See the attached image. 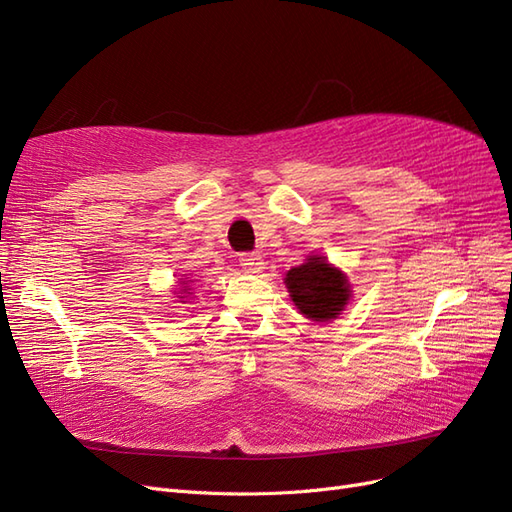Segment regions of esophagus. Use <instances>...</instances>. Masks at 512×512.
I'll return each instance as SVG.
<instances>
[{
    "mask_svg": "<svg viewBox=\"0 0 512 512\" xmlns=\"http://www.w3.org/2000/svg\"><path fill=\"white\" fill-rule=\"evenodd\" d=\"M239 262H241V267L245 271H250V273H258L262 269V265H265V262H262V256L258 252H245V254H241Z\"/></svg>",
    "mask_w": 512,
    "mask_h": 512,
    "instance_id": "obj_1",
    "label": "esophagus"
}]
</instances>
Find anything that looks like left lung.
Instances as JSON below:
<instances>
[{
  "instance_id": "1",
  "label": "left lung",
  "mask_w": 512,
  "mask_h": 512,
  "mask_svg": "<svg viewBox=\"0 0 512 512\" xmlns=\"http://www.w3.org/2000/svg\"><path fill=\"white\" fill-rule=\"evenodd\" d=\"M286 288L299 312L312 320H331L350 299V286L342 271L331 267L327 258H307L305 265L286 275Z\"/></svg>"
}]
</instances>
